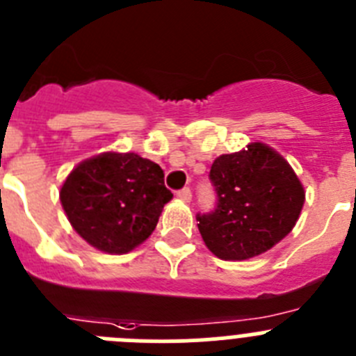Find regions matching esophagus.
<instances>
[{
	"label": "esophagus",
	"mask_w": 356,
	"mask_h": 356,
	"mask_svg": "<svg viewBox=\"0 0 356 356\" xmlns=\"http://www.w3.org/2000/svg\"><path fill=\"white\" fill-rule=\"evenodd\" d=\"M178 197H180L184 203H191V201H192L191 188H181V191H178Z\"/></svg>",
	"instance_id": "esophagus-1"
}]
</instances>
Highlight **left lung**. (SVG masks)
Segmentation results:
<instances>
[{
	"label": "left lung",
	"instance_id": "left-lung-1",
	"mask_svg": "<svg viewBox=\"0 0 356 356\" xmlns=\"http://www.w3.org/2000/svg\"><path fill=\"white\" fill-rule=\"evenodd\" d=\"M210 180L217 208L197 215L203 242L224 261H243L272 249L291 233L305 191L284 156L265 143L217 156Z\"/></svg>",
	"mask_w": 356,
	"mask_h": 356
}]
</instances>
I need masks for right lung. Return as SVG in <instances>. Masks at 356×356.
I'll use <instances>...</instances> for the list:
<instances>
[{
	"label": "right lung",
	"instance_id": "right-lung-1",
	"mask_svg": "<svg viewBox=\"0 0 356 356\" xmlns=\"http://www.w3.org/2000/svg\"><path fill=\"white\" fill-rule=\"evenodd\" d=\"M171 200L161 165L130 152L86 159L72 169L60 191L72 227L107 254H127L141 245Z\"/></svg>",
	"mask_w": 356,
	"mask_h": 356
}]
</instances>
